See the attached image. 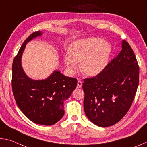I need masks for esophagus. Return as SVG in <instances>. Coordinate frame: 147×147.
<instances>
[{
  "mask_svg": "<svg viewBox=\"0 0 147 147\" xmlns=\"http://www.w3.org/2000/svg\"><path fill=\"white\" fill-rule=\"evenodd\" d=\"M82 87V82L80 80L78 81V83H77V88H81Z\"/></svg>",
  "mask_w": 147,
  "mask_h": 147,
  "instance_id": "1",
  "label": "esophagus"
}]
</instances>
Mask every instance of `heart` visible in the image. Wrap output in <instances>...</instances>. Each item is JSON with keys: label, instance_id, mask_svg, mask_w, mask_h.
Here are the masks:
<instances>
[{"label": "heart", "instance_id": "b5f03b06", "mask_svg": "<svg viewBox=\"0 0 147 147\" xmlns=\"http://www.w3.org/2000/svg\"><path fill=\"white\" fill-rule=\"evenodd\" d=\"M69 51V54L64 56V62L69 72L74 73L80 62V69L82 73L96 76L106 67L112 47L108 41L91 37L74 41Z\"/></svg>", "mask_w": 147, "mask_h": 147}]
</instances>
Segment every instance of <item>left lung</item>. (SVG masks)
Returning a JSON list of instances; mask_svg holds the SVG:
<instances>
[{"instance_id":"left-lung-1","label":"left lung","mask_w":147,"mask_h":147,"mask_svg":"<svg viewBox=\"0 0 147 147\" xmlns=\"http://www.w3.org/2000/svg\"><path fill=\"white\" fill-rule=\"evenodd\" d=\"M98 75L84 80L85 113L93 124L108 127L121 120L130 109L139 84V69L127 42Z\"/></svg>"}]
</instances>
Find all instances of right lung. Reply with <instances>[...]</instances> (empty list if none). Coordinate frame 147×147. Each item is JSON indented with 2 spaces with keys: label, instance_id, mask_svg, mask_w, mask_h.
Segmentation results:
<instances>
[{
  "label": "right lung",
  "instance_id": "1",
  "mask_svg": "<svg viewBox=\"0 0 147 147\" xmlns=\"http://www.w3.org/2000/svg\"><path fill=\"white\" fill-rule=\"evenodd\" d=\"M43 32H35L27 38L15 57L12 65V90L17 106L34 123L51 126L64 115V101L77 85V80L54 71L45 79L33 80L24 73L21 59L26 44Z\"/></svg>",
  "mask_w": 147,
  "mask_h": 147
}]
</instances>
